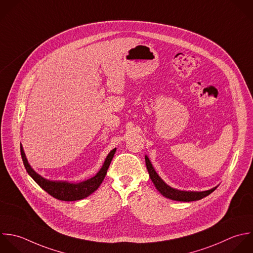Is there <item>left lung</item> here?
Segmentation results:
<instances>
[{
  "instance_id": "obj_1",
  "label": "left lung",
  "mask_w": 253,
  "mask_h": 253,
  "mask_svg": "<svg viewBox=\"0 0 253 253\" xmlns=\"http://www.w3.org/2000/svg\"><path fill=\"white\" fill-rule=\"evenodd\" d=\"M145 161H146V166H147V169L149 171L150 174V178L152 179V181L154 182L156 188L159 190V192L164 195L165 197L174 200V201H181V202H190V201H196V200H200L206 196H208L209 194H211L213 191L216 190L217 186L210 189V190H206V191H181V190H177L174 189L172 187H170L169 185H168L160 176L159 174L156 172L155 169L153 168L149 158L147 156H145Z\"/></svg>"
}]
</instances>
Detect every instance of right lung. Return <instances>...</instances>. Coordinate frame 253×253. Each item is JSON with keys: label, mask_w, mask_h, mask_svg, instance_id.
Segmentation results:
<instances>
[{"label": "right lung", "mask_w": 253, "mask_h": 253, "mask_svg": "<svg viewBox=\"0 0 253 253\" xmlns=\"http://www.w3.org/2000/svg\"><path fill=\"white\" fill-rule=\"evenodd\" d=\"M116 152V149H113L108 156L106 157L104 164L102 168L99 169V171L91 178L79 182V183H71L68 181H52L49 179H46L36 173L30 165L27 162V159L25 157V154L23 152L22 146H20V154L21 159L24 165V168L27 171V173L33 178V180L48 194L53 196L54 198L62 201H77L84 199L93 193L101 184L103 181L105 174L107 172V169L110 166V163L113 159V156Z\"/></svg>", "instance_id": "add662e5"}]
</instances>
